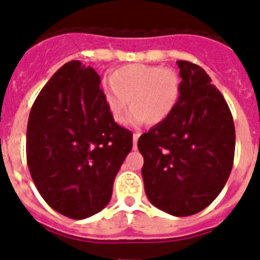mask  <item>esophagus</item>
Returning a JSON list of instances; mask_svg holds the SVG:
<instances>
[{"instance_id":"esophagus-1","label":"esophagus","mask_w":260,"mask_h":260,"mask_svg":"<svg viewBox=\"0 0 260 260\" xmlns=\"http://www.w3.org/2000/svg\"><path fill=\"white\" fill-rule=\"evenodd\" d=\"M140 136V133H134V134H133V148L134 149H137V141H138Z\"/></svg>"}]
</instances>
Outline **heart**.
Masks as SVG:
<instances>
[{
  "label": "heart",
  "instance_id": "b5f03b06",
  "mask_svg": "<svg viewBox=\"0 0 260 260\" xmlns=\"http://www.w3.org/2000/svg\"><path fill=\"white\" fill-rule=\"evenodd\" d=\"M102 93L114 122L124 123L132 106L133 122L145 120L154 126L172 115L180 96V80L174 70L162 66L126 65L103 84Z\"/></svg>",
  "mask_w": 260,
  "mask_h": 260
}]
</instances>
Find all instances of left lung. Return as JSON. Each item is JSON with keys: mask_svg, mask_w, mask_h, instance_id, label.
<instances>
[{"mask_svg": "<svg viewBox=\"0 0 260 260\" xmlns=\"http://www.w3.org/2000/svg\"><path fill=\"white\" fill-rule=\"evenodd\" d=\"M180 96L172 115L138 140L152 205L176 217L201 212L228 180L235 124L224 96L201 66L178 61Z\"/></svg>", "mask_w": 260, "mask_h": 260, "instance_id": "left-lung-1", "label": "left lung"}]
</instances>
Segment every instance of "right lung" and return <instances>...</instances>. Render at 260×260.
<instances>
[{
	"label": "right lung",
	"instance_id": "right-lung-1",
	"mask_svg": "<svg viewBox=\"0 0 260 260\" xmlns=\"http://www.w3.org/2000/svg\"><path fill=\"white\" fill-rule=\"evenodd\" d=\"M133 134L112 120L100 77L68 62L38 94L27 126V164L55 212L84 220L107 206Z\"/></svg>",
	"mask_w": 260,
	"mask_h": 260
}]
</instances>
